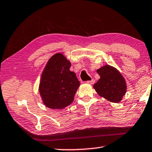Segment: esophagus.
Masks as SVG:
<instances>
[{"label": "esophagus", "instance_id": "1", "mask_svg": "<svg viewBox=\"0 0 152 152\" xmlns=\"http://www.w3.org/2000/svg\"><path fill=\"white\" fill-rule=\"evenodd\" d=\"M86 83H88V84H94V83H95V80H94V79H91V80H90V81H86Z\"/></svg>", "mask_w": 152, "mask_h": 152}]
</instances>
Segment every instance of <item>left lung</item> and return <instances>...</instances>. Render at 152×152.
Listing matches in <instances>:
<instances>
[{
  "label": "left lung",
  "instance_id": "1",
  "mask_svg": "<svg viewBox=\"0 0 152 152\" xmlns=\"http://www.w3.org/2000/svg\"><path fill=\"white\" fill-rule=\"evenodd\" d=\"M100 79L94 85L99 96L111 102L118 103L126 91L125 79L117 69L110 65H105L97 70Z\"/></svg>",
  "mask_w": 152,
  "mask_h": 152
}]
</instances>
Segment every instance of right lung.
Segmentation results:
<instances>
[{
  "label": "right lung",
  "instance_id": "obj_1",
  "mask_svg": "<svg viewBox=\"0 0 152 152\" xmlns=\"http://www.w3.org/2000/svg\"><path fill=\"white\" fill-rule=\"evenodd\" d=\"M71 64L61 53L51 57L42 74L39 91L44 104L52 109H63L73 102L79 87Z\"/></svg>",
  "mask_w": 152,
  "mask_h": 152
}]
</instances>
